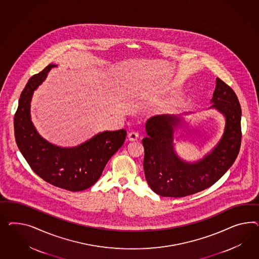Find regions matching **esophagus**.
<instances>
[{
    "label": "esophagus",
    "mask_w": 259,
    "mask_h": 259,
    "mask_svg": "<svg viewBox=\"0 0 259 259\" xmlns=\"http://www.w3.org/2000/svg\"><path fill=\"white\" fill-rule=\"evenodd\" d=\"M140 136L137 132H131V133L128 134V140L130 141H136V140H139Z\"/></svg>",
    "instance_id": "obj_1"
}]
</instances>
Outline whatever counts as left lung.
I'll use <instances>...</instances> for the list:
<instances>
[{"mask_svg":"<svg viewBox=\"0 0 259 259\" xmlns=\"http://www.w3.org/2000/svg\"><path fill=\"white\" fill-rule=\"evenodd\" d=\"M208 109H216L225 119L224 134L202 159L181 158L175 151V134L184 125L180 115H156L146 121L147 137L143 168L150 188L163 197H185L211 187L231 168L241 143V108L236 93L220 78Z\"/></svg>","mask_w":259,"mask_h":259,"instance_id":"1","label":"left lung"}]
</instances>
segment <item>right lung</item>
I'll list each match as a JSON object with an SVG mask.
<instances>
[{
	"label": "right lung",
	"instance_id": "obj_1",
	"mask_svg": "<svg viewBox=\"0 0 259 259\" xmlns=\"http://www.w3.org/2000/svg\"><path fill=\"white\" fill-rule=\"evenodd\" d=\"M50 64L29 79L14 117L15 139L25 160L46 182L70 191H81L98 181L106 163L125 140L126 131H104L74 147H60L41 137L31 119L35 90L53 68Z\"/></svg>",
	"mask_w": 259,
	"mask_h": 259
}]
</instances>
